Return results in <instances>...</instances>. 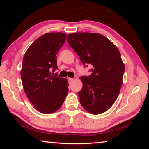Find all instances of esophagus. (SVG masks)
Masks as SVG:
<instances>
[{"label": "esophagus", "instance_id": "obj_1", "mask_svg": "<svg viewBox=\"0 0 149 149\" xmlns=\"http://www.w3.org/2000/svg\"><path fill=\"white\" fill-rule=\"evenodd\" d=\"M68 83H69L70 84H72V83L75 81V79H73V78H68Z\"/></svg>", "mask_w": 149, "mask_h": 149}]
</instances>
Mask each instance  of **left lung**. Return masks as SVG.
<instances>
[{
	"instance_id": "1",
	"label": "left lung",
	"mask_w": 149,
	"mask_h": 149,
	"mask_svg": "<svg viewBox=\"0 0 149 149\" xmlns=\"http://www.w3.org/2000/svg\"><path fill=\"white\" fill-rule=\"evenodd\" d=\"M67 41L83 64L92 65L89 77H79L83 83L78 93L81 104L92 114L104 113L117 99L123 83L125 66L119 50L97 33H71Z\"/></svg>"
}]
</instances>
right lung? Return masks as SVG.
Returning <instances> with one entry per match:
<instances>
[{
	"mask_svg": "<svg viewBox=\"0 0 149 149\" xmlns=\"http://www.w3.org/2000/svg\"><path fill=\"white\" fill-rule=\"evenodd\" d=\"M66 34L47 33L37 38L24 54L21 78L25 93L37 111L50 114L62 107L68 93L65 78L52 76L58 69L56 54Z\"/></svg>",
	"mask_w": 149,
	"mask_h": 149,
	"instance_id": "1",
	"label": "right lung"
}]
</instances>
